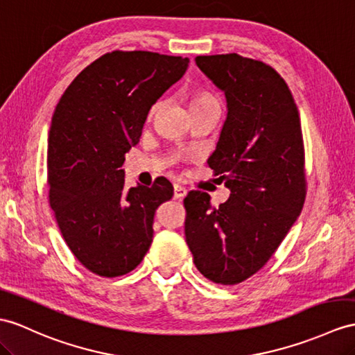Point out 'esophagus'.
<instances>
[{"label": "esophagus", "mask_w": 355, "mask_h": 355, "mask_svg": "<svg viewBox=\"0 0 355 355\" xmlns=\"http://www.w3.org/2000/svg\"><path fill=\"white\" fill-rule=\"evenodd\" d=\"M187 188L180 187V185H175V198H184L187 196Z\"/></svg>", "instance_id": "34e87169"}]
</instances>
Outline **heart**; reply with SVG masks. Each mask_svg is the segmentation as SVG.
<instances>
[{
    "mask_svg": "<svg viewBox=\"0 0 355 355\" xmlns=\"http://www.w3.org/2000/svg\"><path fill=\"white\" fill-rule=\"evenodd\" d=\"M206 105H218L217 99H215L212 94L206 93V92H197L193 93L191 98H189V110H197V108H202ZM161 107V102H157L155 105L150 108V116H153L155 112H157Z\"/></svg>",
    "mask_w": 355,
    "mask_h": 355,
    "instance_id": "1",
    "label": "heart"
}]
</instances>
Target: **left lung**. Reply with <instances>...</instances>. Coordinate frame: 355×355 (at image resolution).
Returning a JSON list of instances; mask_svg holds the SVG:
<instances>
[{"label":"left lung","mask_w":355,"mask_h":355,"mask_svg":"<svg viewBox=\"0 0 355 355\" xmlns=\"http://www.w3.org/2000/svg\"><path fill=\"white\" fill-rule=\"evenodd\" d=\"M198 69L227 99L209 167L230 188L218 207L189 191L185 238L206 279L238 284L270 261L304 206V141L297 103L270 64L238 54L198 55Z\"/></svg>","instance_id":"8db88e82"}]
</instances>
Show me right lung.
<instances>
[{
    "label": "right lung",
    "mask_w": 355,
    "mask_h": 355,
    "mask_svg": "<svg viewBox=\"0 0 355 355\" xmlns=\"http://www.w3.org/2000/svg\"><path fill=\"white\" fill-rule=\"evenodd\" d=\"M188 63L149 51H112L85 67L57 103L48 138L49 205L69 250L101 277L140 265L155 212L173 197L167 179L128 189L122 166L149 110Z\"/></svg>",
    "instance_id": "right-lung-1"
}]
</instances>
